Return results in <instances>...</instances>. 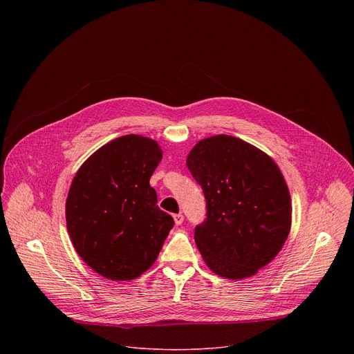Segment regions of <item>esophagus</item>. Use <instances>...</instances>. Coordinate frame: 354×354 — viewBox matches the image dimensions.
I'll return each instance as SVG.
<instances>
[{
  "instance_id": "obj_1",
  "label": "esophagus",
  "mask_w": 354,
  "mask_h": 354,
  "mask_svg": "<svg viewBox=\"0 0 354 354\" xmlns=\"http://www.w3.org/2000/svg\"><path fill=\"white\" fill-rule=\"evenodd\" d=\"M174 220H175V224L176 225H180L183 223V216L182 214H175L174 216Z\"/></svg>"
}]
</instances>
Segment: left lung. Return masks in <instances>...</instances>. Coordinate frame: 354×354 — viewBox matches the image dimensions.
<instances>
[{"mask_svg": "<svg viewBox=\"0 0 354 354\" xmlns=\"http://www.w3.org/2000/svg\"><path fill=\"white\" fill-rule=\"evenodd\" d=\"M186 165L206 197L194 241L206 265L225 279H245L272 262L291 227V200L276 162L225 134L200 140Z\"/></svg>", "mask_w": 354, "mask_h": 354, "instance_id": "8db88e82", "label": "left lung"}]
</instances>
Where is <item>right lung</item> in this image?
I'll list each match as a JSON object with an SVG mask.
<instances>
[{
  "mask_svg": "<svg viewBox=\"0 0 354 354\" xmlns=\"http://www.w3.org/2000/svg\"><path fill=\"white\" fill-rule=\"evenodd\" d=\"M161 160L157 141L127 134L95 151L75 174L67 230L77 254L97 274L133 280L157 261L175 224L149 186Z\"/></svg>",
  "mask_w": 354,
  "mask_h": 354,
  "instance_id": "right-lung-1",
  "label": "right lung"
}]
</instances>
